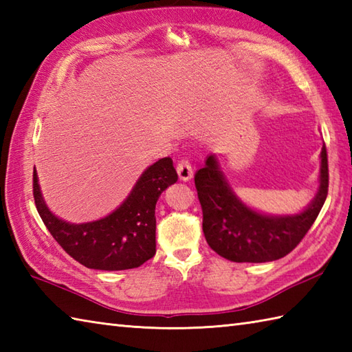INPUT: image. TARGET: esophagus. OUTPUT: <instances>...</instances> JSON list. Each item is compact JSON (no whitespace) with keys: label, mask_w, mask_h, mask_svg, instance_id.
I'll use <instances>...</instances> for the list:
<instances>
[{"label":"esophagus","mask_w":352,"mask_h":352,"mask_svg":"<svg viewBox=\"0 0 352 352\" xmlns=\"http://www.w3.org/2000/svg\"><path fill=\"white\" fill-rule=\"evenodd\" d=\"M177 174L180 177L182 182H189L193 175L192 164L188 159H182L177 164Z\"/></svg>","instance_id":"1"}]
</instances>
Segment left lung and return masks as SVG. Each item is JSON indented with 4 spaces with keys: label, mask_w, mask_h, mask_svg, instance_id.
<instances>
[{
    "label": "left lung",
    "mask_w": 352,
    "mask_h": 352,
    "mask_svg": "<svg viewBox=\"0 0 352 352\" xmlns=\"http://www.w3.org/2000/svg\"><path fill=\"white\" fill-rule=\"evenodd\" d=\"M195 188L203 208V231L208 246L236 263L278 260L296 248L316 221L328 195V159L320 153V186L313 203L300 214L265 216L236 198L218 168L214 155L195 174Z\"/></svg>",
    "instance_id": "1"
}]
</instances>
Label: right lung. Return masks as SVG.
Wrapping results in <instances>:
<instances>
[{"mask_svg":"<svg viewBox=\"0 0 352 352\" xmlns=\"http://www.w3.org/2000/svg\"><path fill=\"white\" fill-rule=\"evenodd\" d=\"M177 180L172 160L164 157L142 174L113 213L78 226L56 218L45 206L36 170L33 197L45 227L74 260L91 269L124 271L144 265L155 254V203Z\"/></svg>","mask_w":352,"mask_h":352,"instance_id":"right-lung-1","label":"right lung"}]
</instances>
